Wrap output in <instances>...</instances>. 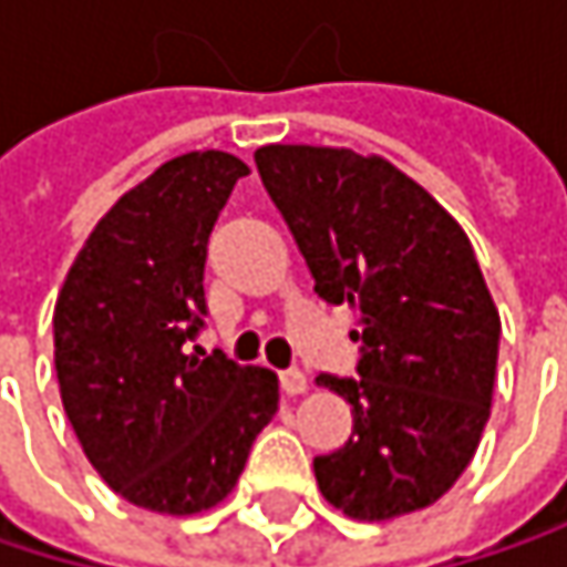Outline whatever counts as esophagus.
Wrapping results in <instances>:
<instances>
[{
  "mask_svg": "<svg viewBox=\"0 0 567 567\" xmlns=\"http://www.w3.org/2000/svg\"><path fill=\"white\" fill-rule=\"evenodd\" d=\"M279 381H282V391L288 396H298L308 391V378H305V371H298V368H288L279 374Z\"/></svg>",
  "mask_w": 567,
  "mask_h": 567,
  "instance_id": "esophagus-1",
  "label": "esophagus"
}]
</instances>
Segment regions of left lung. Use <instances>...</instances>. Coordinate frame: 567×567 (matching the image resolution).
Here are the masks:
<instances>
[{
  "label": "left lung",
  "instance_id": "obj_1",
  "mask_svg": "<svg viewBox=\"0 0 567 567\" xmlns=\"http://www.w3.org/2000/svg\"><path fill=\"white\" fill-rule=\"evenodd\" d=\"M256 167L318 298L358 311V381L318 374L354 416L315 456L321 496L361 522L433 506L486 430L503 331L463 226L378 154L269 144Z\"/></svg>",
  "mask_w": 567,
  "mask_h": 567
}]
</instances>
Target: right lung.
Returning <instances> with one entry per match:
<instances>
[{"label":"right lung","mask_w":567,"mask_h":567,"mask_svg":"<svg viewBox=\"0 0 567 567\" xmlns=\"http://www.w3.org/2000/svg\"><path fill=\"white\" fill-rule=\"evenodd\" d=\"M246 173L223 151L167 161L101 216L58 291L64 413L97 476L141 509L223 503L279 410L272 371L186 354L206 315V243Z\"/></svg>","instance_id":"right-lung-1"}]
</instances>
